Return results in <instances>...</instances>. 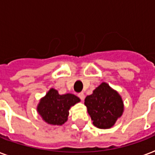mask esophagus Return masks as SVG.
Returning a JSON list of instances; mask_svg holds the SVG:
<instances>
[{
    "label": "esophagus",
    "mask_w": 155,
    "mask_h": 155,
    "mask_svg": "<svg viewBox=\"0 0 155 155\" xmlns=\"http://www.w3.org/2000/svg\"><path fill=\"white\" fill-rule=\"evenodd\" d=\"M78 97H80L81 101H84V92H81V93H80V94L78 95Z\"/></svg>",
    "instance_id": "1"
}]
</instances>
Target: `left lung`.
I'll use <instances>...</instances> for the list:
<instances>
[{
	"instance_id": "8db88e82",
	"label": "left lung",
	"mask_w": 155,
	"mask_h": 155,
	"mask_svg": "<svg viewBox=\"0 0 155 155\" xmlns=\"http://www.w3.org/2000/svg\"><path fill=\"white\" fill-rule=\"evenodd\" d=\"M92 123L99 129H110L124 112V102L117 91L101 83L84 100Z\"/></svg>"
}]
</instances>
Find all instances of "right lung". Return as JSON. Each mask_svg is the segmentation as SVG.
<instances>
[{
  "mask_svg": "<svg viewBox=\"0 0 155 155\" xmlns=\"http://www.w3.org/2000/svg\"><path fill=\"white\" fill-rule=\"evenodd\" d=\"M80 101V98L74 94L60 95L56 89L51 88L46 96L41 98L37 111L48 125H62L68 120L71 107Z\"/></svg>",
  "mask_w": 155,
  "mask_h": 155,
  "instance_id": "right-lung-1",
  "label": "right lung"
}]
</instances>
